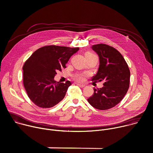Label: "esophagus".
I'll use <instances>...</instances> for the list:
<instances>
[{"label":"esophagus","mask_w":153,"mask_h":153,"mask_svg":"<svg viewBox=\"0 0 153 153\" xmlns=\"http://www.w3.org/2000/svg\"><path fill=\"white\" fill-rule=\"evenodd\" d=\"M76 84H77L79 87H81V88H84V87H85V85L84 84H79V83H77Z\"/></svg>","instance_id":"esophagus-1"}]
</instances>
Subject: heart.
I'll return each instance as SVG.
<instances>
[{"label":"heart","instance_id":"heart-1","mask_svg":"<svg viewBox=\"0 0 153 153\" xmlns=\"http://www.w3.org/2000/svg\"><path fill=\"white\" fill-rule=\"evenodd\" d=\"M93 55V54L90 53V52H87L85 54V56H87V55ZM84 77H85V75L84 74H77L74 76V79L76 80L79 81V82L84 81Z\"/></svg>","mask_w":153,"mask_h":153}]
</instances>
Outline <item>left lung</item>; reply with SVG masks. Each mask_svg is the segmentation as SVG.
<instances>
[{
	"mask_svg": "<svg viewBox=\"0 0 153 153\" xmlns=\"http://www.w3.org/2000/svg\"><path fill=\"white\" fill-rule=\"evenodd\" d=\"M100 57V66L91 80L104 82V87L94 88L87 100L89 104L99 110L112 108L121 102L129 87L130 70L120 52L105 44L92 46Z\"/></svg>",
	"mask_w": 153,
	"mask_h": 153,
	"instance_id": "left-lung-1",
	"label": "left lung"
}]
</instances>
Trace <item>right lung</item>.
Segmentation results:
<instances>
[{
	"mask_svg": "<svg viewBox=\"0 0 153 153\" xmlns=\"http://www.w3.org/2000/svg\"><path fill=\"white\" fill-rule=\"evenodd\" d=\"M79 48L46 46L35 51L23 67V84L30 100L41 108H51L60 102L66 94L70 81L59 83L53 78Z\"/></svg>",
	"mask_w": 153,
	"mask_h": 153,
	"instance_id": "right-lung-1",
	"label": "right lung"
}]
</instances>
